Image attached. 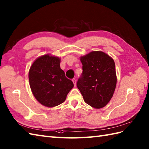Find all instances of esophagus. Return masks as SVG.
I'll use <instances>...</instances> for the list:
<instances>
[{
    "instance_id": "1",
    "label": "esophagus",
    "mask_w": 149,
    "mask_h": 149,
    "mask_svg": "<svg viewBox=\"0 0 149 149\" xmlns=\"http://www.w3.org/2000/svg\"><path fill=\"white\" fill-rule=\"evenodd\" d=\"M72 82H73L74 86H76V79H72Z\"/></svg>"
}]
</instances>
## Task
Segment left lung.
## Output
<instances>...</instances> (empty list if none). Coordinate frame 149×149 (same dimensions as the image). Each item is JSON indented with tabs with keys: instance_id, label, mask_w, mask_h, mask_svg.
<instances>
[{
	"instance_id": "left-lung-1",
	"label": "left lung",
	"mask_w": 149,
	"mask_h": 149,
	"mask_svg": "<svg viewBox=\"0 0 149 149\" xmlns=\"http://www.w3.org/2000/svg\"><path fill=\"white\" fill-rule=\"evenodd\" d=\"M82 74L77 86L84 102L95 109L105 107L111 100L117 84L115 63L100 51L81 56Z\"/></svg>"
}]
</instances>
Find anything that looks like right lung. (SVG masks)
<instances>
[{
	"mask_svg": "<svg viewBox=\"0 0 149 149\" xmlns=\"http://www.w3.org/2000/svg\"><path fill=\"white\" fill-rule=\"evenodd\" d=\"M61 59L49 54L37 58L29 72L30 89L40 104L54 107L63 103L74 87L60 68Z\"/></svg>",
	"mask_w": 149,
	"mask_h": 149,
	"instance_id": "1",
	"label": "right lung"
}]
</instances>
